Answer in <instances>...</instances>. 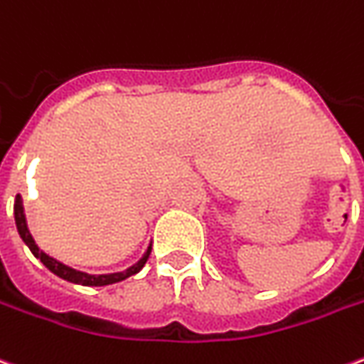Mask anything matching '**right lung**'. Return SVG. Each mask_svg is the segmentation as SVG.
I'll return each mask as SVG.
<instances>
[{
    "instance_id": "obj_1",
    "label": "right lung",
    "mask_w": 364,
    "mask_h": 364,
    "mask_svg": "<svg viewBox=\"0 0 364 364\" xmlns=\"http://www.w3.org/2000/svg\"><path fill=\"white\" fill-rule=\"evenodd\" d=\"M14 215H15V225H17V232L23 238V242L29 246V250L33 252L35 258H39L47 268H49L53 274H57L58 278L67 279V282H73V284H80V286H110V284H116V282H122V279L129 278V276H134V274H138L141 268H144V264L149 258V252H151V248H147V252L144 254V258L138 262V264H134L132 268H128L126 272H116V274H98V276H92V274H85V272H78L73 270V268H68L65 264H60L55 258H50L47 254L39 250V246L35 244L33 240L31 232H29V228H27V223H25V213H23V203L21 197L17 195L15 197V205H14Z\"/></svg>"
}]
</instances>
